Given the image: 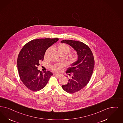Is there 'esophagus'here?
Here are the masks:
<instances>
[{"mask_svg":"<svg viewBox=\"0 0 123 123\" xmlns=\"http://www.w3.org/2000/svg\"><path fill=\"white\" fill-rule=\"evenodd\" d=\"M55 75L56 76H58V77H61V76H63V75H62V74H55Z\"/></svg>","mask_w":123,"mask_h":123,"instance_id":"obj_1","label":"esophagus"}]
</instances>
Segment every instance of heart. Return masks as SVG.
Masks as SVG:
<instances>
[{"label":"heart","instance_id":"1","mask_svg":"<svg viewBox=\"0 0 123 123\" xmlns=\"http://www.w3.org/2000/svg\"><path fill=\"white\" fill-rule=\"evenodd\" d=\"M56 49L60 55H66L69 53L71 49L69 46L66 44L61 43L59 44L56 47ZM48 49L47 51H48ZM77 59V56L76 54H70L69 56V60L71 64L74 63ZM64 65L63 64H55L52 65V69L56 72H60L63 70Z\"/></svg>","mask_w":123,"mask_h":123}]
</instances>
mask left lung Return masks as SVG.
Returning a JSON list of instances; mask_svg holds the SVG:
<instances>
[{
  "label": "left lung",
  "instance_id": "left-lung-1",
  "mask_svg": "<svg viewBox=\"0 0 123 123\" xmlns=\"http://www.w3.org/2000/svg\"><path fill=\"white\" fill-rule=\"evenodd\" d=\"M62 43L68 44L77 52L78 59L66 71L72 77L68 83L62 85V88L69 93H74L83 88L88 83L92 74L94 66L93 55L88 46L82 42L64 40Z\"/></svg>",
  "mask_w": 123,
  "mask_h": 123
}]
</instances>
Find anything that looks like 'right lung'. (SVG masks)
Here are the masks:
<instances>
[{
    "label": "right lung",
    "mask_w": 123,
    "mask_h": 123,
    "mask_svg": "<svg viewBox=\"0 0 123 123\" xmlns=\"http://www.w3.org/2000/svg\"><path fill=\"white\" fill-rule=\"evenodd\" d=\"M58 38L33 40L25 44L17 59V68L20 79L31 91H38L43 88L53 75L50 71L44 73L37 69L43 61L46 50L58 41Z\"/></svg>",
    "instance_id": "add662e5"
}]
</instances>
